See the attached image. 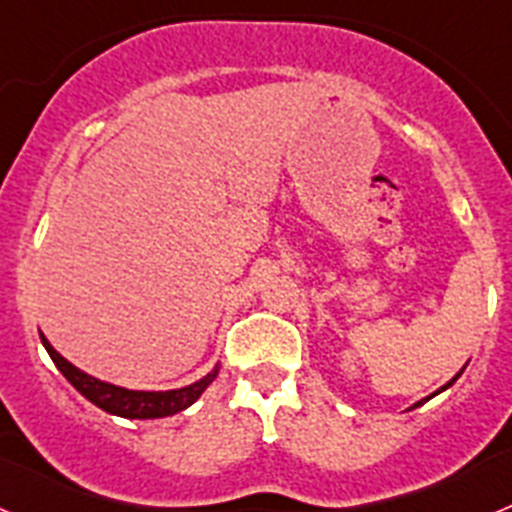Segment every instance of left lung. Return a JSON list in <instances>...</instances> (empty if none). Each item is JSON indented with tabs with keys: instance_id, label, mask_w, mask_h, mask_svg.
<instances>
[{
	"instance_id": "obj_1",
	"label": "left lung",
	"mask_w": 512,
	"mask_h": 512,
	"mask_svg": "<svg viewBox=\"0 0 512 512\" xmlns=\"http://www.w3.org/2000/svg\"><path fill=\"white\" fill-rule=\"evenodd\" d=\"M461 372H464V366H461ZM461 372H456V377H451V379H449V382H446V384H443V387H438V390H436V392H433V395H428V397H425V400H420V402H415V405H413V408H420V405H423V402H428V400H431V397H436V395H441V392H443V390H449V387H451V384H454V382H456V379H459V377H461Z\"/></svg>"
}]
</instances>
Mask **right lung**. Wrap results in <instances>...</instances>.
<instances>
[{
    "label": "right lung",
    "mask_w": 512,
    "mask_h": 512,
    "mask_svg": "<svg viewBox=\"0 0 512 512\" xmlns=\"http://www.w3.org/2000/svg\"><path fill=\"white\" fill-rule=\"evenodd\" d=\"M40 341H43L45 351L53 359L58 372L74 384L76 392H81L92 405L102 408L104 413L128 420H153L182 413V410H187L189 405L200 400L202 392L215 382L217 372H220V364H215L205 377L187 384V387H176V390H128V387H117V384L102 382V379L92 377V374L81 372L79 366H74L69 359H63L58 354L43 333H40Z\"/></svg>",
    "instance_id": "1"
}]
</instances>
